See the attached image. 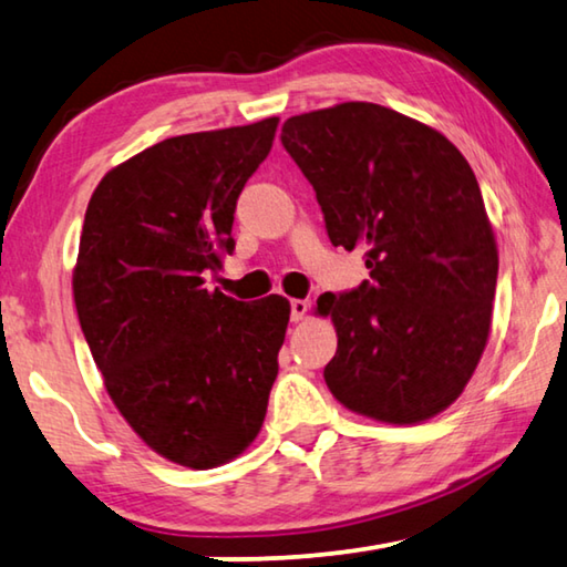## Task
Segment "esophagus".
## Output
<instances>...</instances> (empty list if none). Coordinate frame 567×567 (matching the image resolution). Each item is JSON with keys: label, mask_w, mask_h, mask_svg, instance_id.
<instances>
[{"label": "esophagus", "mask_w": 567, "mask_h": 567, "mask_svg": "<svg viewBox=\"0 0 567 567\" xmlns=\"http://www.w3.org/2000/svg\"><path fill=\"white\" fill-rule=\"evenodd\" d=\"M290 307H292V322H300L307 315V307H310V305H307L305 300H292Z\"/></svg>", "instance_id": "obj_1"}]
</instances>
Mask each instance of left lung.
I'll list each match as a JSON object with an SVG mask.
<instances>
[{
  "mask_svg": "<svg viewBox=\"0 0 567 567\" xmlns=\"http://www.w3.org/2000/svg\"><path fill=\"white\" fill-rule=\"evenodd\" d=\"M334 247L364 249L370 280L318 297L338 332L324 368L362 417L415 425L463 395L491 338L497 245L473 167L445 134L372 102L282 124Z\"/></svg>",
  "mask_w": 567,
  "mask_h": 567,
  "instance_id": "obj_1",
  "label": "left lung"
}]
</instances>
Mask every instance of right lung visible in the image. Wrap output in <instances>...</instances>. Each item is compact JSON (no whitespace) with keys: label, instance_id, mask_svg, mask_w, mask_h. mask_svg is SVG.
Listing matches in <instances>:
<instances>
[{"label":"right lung","instance_id":"right-lung-1","mask_svg":"<svg viewBox=\"0 0 567 567\" xmlns=\"http://www.w3.org/2000/svg\"><path fill=\"white\" fill-rule=\"evenodd\" d=\"M280 117L157 142L100 179L72 292L114 408L169 463L219 467L260 435L290 302H239L205 275L233 252L237 197Z\"/></svg>","mask_w":567,"mask_h":567}]
</instances>
